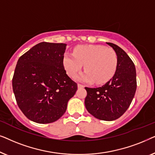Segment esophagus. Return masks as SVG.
<instances>
[{
  "label": "esophagus",
  "instance_id": "obj_1",
  "mask_svg": "<svg viewBox=\"0 0 155 155\" xmlns=\"http://www.w3.org/2000/svg\"><path fill=\"white\" fill-rule=\"evenodd\" d=\"M78 88H83L84 86L83 85V84L78 83Z\"/></svg>",
  "mask_w": 155,
  "mask_h": 155
}]
</instances>
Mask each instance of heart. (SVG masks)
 I'll return each mask as SVG.
<instances>
[{
	"label": "heart",
	"mask_w": 155,
	"mask_h": 155,
	"mask_svg": "<svg viewBox=\"0 0 155 155\" xmlns=\"http://www.w3.org/2000/svg\"><path fill=\"white\" fill-rule=\"evenodd\" d=\"M63 65L67 74L75 78L84 71L80 80L101 84L109 82L115 75L118 65V56L115 51L101 45H81L75 48L73 54L65 53Z\"/></svg>",
	"instance_id": "heart-1"
}]
</instances>
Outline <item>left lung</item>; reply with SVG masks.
I'll return each instance as SVG.
<instances>
[{
    "label": "left lung",
    "instance_id": "1",
    "mask_svg": "<svg viewBox=\"0 0 155 155\" xmlns=\"http://www.w3.org/2000/svg\"><path fill=\"white\" fill-rule=\"evenodd\" d=\"M115 51L118 65L113 78L103 86L85 87L87 94L84 104L89 113L103 120L120 117L132 102L137 88L136 71L128 54L116 44L107 42Z\"/></svg>",
    "mask_w": 155,
    "mask_h": 155
}]
</instances>
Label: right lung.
Segmentation results:
<instances>
[{
	"label": "right lung",
	"mask_w": 155,
	"mask_h": 155,
	"mask_svg": "<svg viewBox=\"0 0 155 155\" xmlns=\"http://www.w3.org/2000/svg\"><path fill=\"white\" fill-rule=\"evenodd\" d=\"M65 47L63 43L41 42L18 59L12 90L19 108L34 122L49 124L59 119L78 90L63 65Z\"/></svg>",
	"instance_id": "obj_1"
}]
</instances>
